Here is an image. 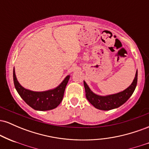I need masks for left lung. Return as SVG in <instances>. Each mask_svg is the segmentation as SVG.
<instances>
[{
  "label": "left lung",
  "instance_id": "left-lung-1",
  "mask_svg": "<svg viewBox=\"0 0 149 149\" xmlns=\"http://www.w3.org/2000/svg\"><path fill=\"white\" fill-rule=\"evenodd\" d=\"M136 83H137V71L136 72L135 78L132 83L126 90L119 92V93L115 94V95L102 97L93 93L84 81L85 96H86L87 100L90 102V103L95 108L100 109V110L109 111L120 107L121 105L125 103L134 92L135 88H136Z\"/></svg>",
  "mask_w": 149,
  "mask_h": 149
}]
</instances>
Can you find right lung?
<instances>
[{
  "instance_id": "1",
  "label": "right lung",
  "mask_w": 149,
  "mask_h": 149,
  "mask_svg": "<svg viewBox=\"0 0 149 149\" xmlns=\"http://www.w3.org/2000/svg\"><path fill=\"white\" fill-rule=\"evenodd\" d=\"M69 77L66 76L62 83L54 90L45 92H33L21 86L15 76V68L13 69V80L18 94L29 107L38 111H48L58 107L63 100Z\"/></svg>"
}]
</instances>
